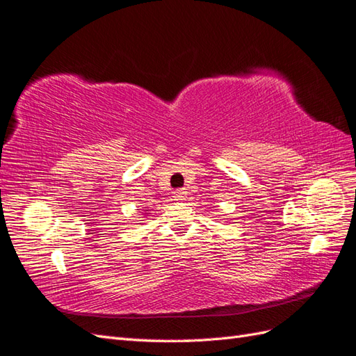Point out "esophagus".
<instances>
[{"mask_svg": "<svg viewBox=\"0 0 356 356\" xmlns=\"http://www.w3.org/2000/svg\"><path fill=\"white\" fill-rule=\"evenodd\" d=\"M173 198L178 200V201L184 200L186 198V192L184 191H175V192H173Z\"/></svg>", "mask_w": 356, "mask_h": 356, "instance_id": "obj_1", "label": "esophagus"}]
</instances>
